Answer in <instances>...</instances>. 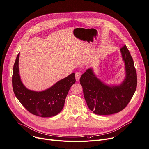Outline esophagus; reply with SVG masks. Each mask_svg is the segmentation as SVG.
I'll return each instance as SVG.
<instances>
[{
	"mask_svg": "<svg viewBox=\"0 0 149 149\" xmlns=\"http://www.w3.org/2000/svg\"><path fill=\"white\" fill-rule=\"evenodd\" d=\"M81 76V73H79V72H76V74H75V77H76V80L77 81H79V79H80V77Z\"/></svg>",
	"mask_w": 149,
	"mask_h": 149,
	"instance_id": "esophagus-1",
	"label": "esophagus"
}]
</instances>
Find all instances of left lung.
<instances>
[{"label": "left lung", "instance_id": "obj_1", "mask_svg": "<svg viewBox=\"0 0 149 149\" xmlns=\"http://www.w3.org/2000/svg\"><path fill=\"white\" fill-rule=\"evenodd\" d=\"M120 52L125 64V77L120 85H107L98 79L92 68L82 74L80 83L88 108L97 115H111L122 111L128 105L137 88V73L126 45Z\"/></svg>", "mask_w": 149, "mask_h": 149}]
</instances>
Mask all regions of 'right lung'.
Returning <instances> with one entry per match:
<instances>
[{
	"instance_id": "1",
	"label": "right lung",
	"mask_w": 149,
	"mask_h": 149,
	"mask_svg": "<svg viewBox=\"0 0 149 149\" xmlns=\"http://www.w3.org/2000/svg\"><path fill=\"white\" fill-rule=\"evenodd\" d=\"M19 58V53L15 61L12 75V87L16 98L30 113L37 116L51 117L57 115L63 108L70 87L75 84V73L70 74L44 91H32L27 89L21 81Z\"/></svg>"
}]
</instances>
